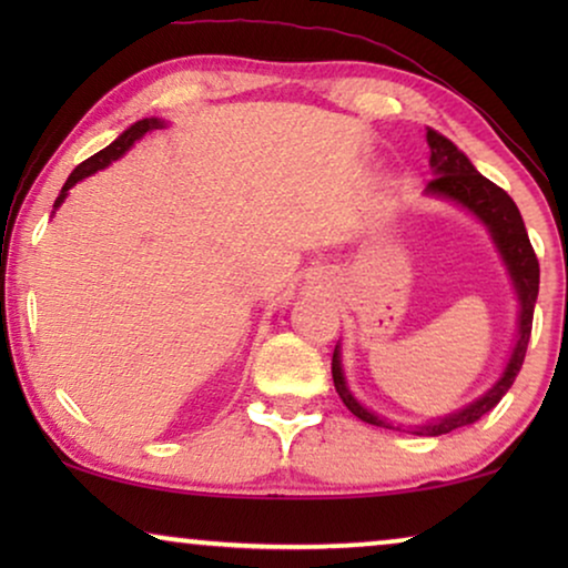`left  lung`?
<instances>
[{
  "label": "left lung",
  "instance_id": "8db88e82",
  "mask_svg": "<svg viewBox=\"0 0 568 568\" xmlns=\"http://www.w3.org/2000/svg\"><path fill=\"white\" fill-rule=\"evenodd\" d=\"M426 142H429V150H432L429 165L434 170V175H437L434 181L426 183V193H429V196L455 201V204L465 206L468 212L476 214L478 220L486 224L496 247H499L504 263H507V271L519 300L517 344L511 348L507 369H504L499 383H496L488 393L480 395L478 400H473L470 406L455 410V414H449L445 418H437V422L414 426V429H410L414 434H418V437H439V434H449L460 429V426L476 424L480 416H486L488 410L504 398V393H507L511 383H515L519 369H523L527 341H530V331H532V313H535V300H538L540 266H538V258H535L530 237H527L523 214H519L515 201L509 199V193L488 181V178L480 175L478 170L473 168V162L465 158V154L457 150L447 136H442L434 129H429L426 131ZM331 372H333L336 393L341 395L344 406L352 410L356 418H362V422H367L372 426L393 429L390 422H385V418H379L372 414V410L364 408L362 403L354 398L352 390H348L344 369H341L338 346L336 352H333Z\"/></svg>",
  "mask_w": 568,
  "mask_h": 568
}]
</instances>
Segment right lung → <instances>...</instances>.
Masks as SVG:
<instances>
[{
    "label": "right lung",
    "instance_id": "right-lung-1",
    "mask_svg": "<svg viewBox=\"0 0 568 568\" xmlns=\"http://www.w3.org/2000/svg\"><path fill=\"white\" fill-rule=\"evenodd\" d=\"M160 126H162L160 119H142V121H136L134 126H129L126 131H123V134H121L119 139H115L113 144H108L105 150H100L98 154H92V158L84 160L82 165H77V168L72 170V175L67 178L64 189H61V193H59V199H57V204H53V209L61 206V201L67 199V193H69V189H72L74 183H80L82 178H88V175H92V173H98V170L108 168L113 160H119L121 154H126V152L131 150V146H134L136 139H142V136L146 134V131L160 129Z\"/></svg>",
    "mask_w": 568,
    "mask_h": 568
}]
</instances>
